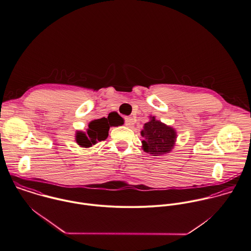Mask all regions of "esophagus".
Segmentation results:
<instances>
[{"label": "esophagus", "mask_w": 251, "mask_h": 251, "mask_svg": "<svg viewBox=\"0 0 251 251\" xmlns=\"http://www.w3.org/2000/svg\"><path fill=\"white\" fill-rule=\"evenodd\" d=\"M125 124H126V126H128V127H132V126L134 125V119H133V117H131V116L125 117Z\"/></svg>", "instance_id": "obj_1"}]
</instances>
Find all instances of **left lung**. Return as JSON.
<instances>
[{"label":"left lung","mask_w":251,"mask_h":251,"mask_svg":"<svg viewBox=\"0 0 251 251\" xmlns=\"http://www.w3.org/2000/svg\"><path fill=\"white\" fill-rule=\"evenodd\" d=\"M141 135L143 137V150L153 156L171 152L176 140V130L156 120L154 116L144 125Z\"/></svg>","instance_id":"left-lung-1"}]
</instances>
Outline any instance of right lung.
Returning <instances> with one entry per match:
<instances>
[{
  "mask_svg": "<svg viewBox=\"0 0 251 251\" xmlns=\"http://www.w3.org/2000/svg\"><path fill=\"white\" fill-rule=\"evenodd\" d=\"M107 118L102 117L91 121L88 124L86 133L77 131L75 135V142L77 145L81 148H90L96 145L98 142L104 141L107 138L110 126H118L123 124V119L120 116H118L117 121H114L113 123L107 120Z\"/></svg>",
  "mask_w": 251,
  "mask_h": 251,
  "instance_id": "right-lung-1",
  "label": "right lung"
}]
</instances>
